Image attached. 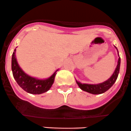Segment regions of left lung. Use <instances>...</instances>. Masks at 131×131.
I'll return each mask as SVG.
<instances>
[{
  "label": "left lung",
  "mask_w": 131,
  "mask_h": 131,
  "mask_svg": "<svg viewBox=\"0 0 131 131\" xmlns=\"http://www.w3.org/2000/svg\"><path fill=\"white\" fill-rule=\"evenodd\" d=\"M116 49L117 50L116 46H115ZM120 58H118V64L116 66V69H115V71H114L113 74L112 76L108 80L106 81H104L103 83L98 84H86V83H81L80 82L76 80V83H77L79 87L82 90L87 92L90 93L92 94H103L107 90H109L110 88L113 86L115 82L116 81V79H117L118 76L119 71H120Z\"/></svg>",
  "instance_id": "1"
}]
</instances>
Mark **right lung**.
Wrapping results in <instances>:
<instances>
[{
	"instance_id": "add662e5",
	"label": "right lung",
	"mask_w": 131,
	"mask_h": 131,
	"mask_svg": "<svg viewBox=\"0 0 131 131\" xmlns=\"http://www.w3.org/2000/svg\"><path fill=\"white\" fill-rule=\"evenodd\" d=\"M16 48L14 50L11 60V69L13 77L19 86L27 92L32 94H41L50 90L55 80L57 70L50 78L45 80H39L31 77L20 68L16 59Z\"/></svg>"
}]
</instances>
